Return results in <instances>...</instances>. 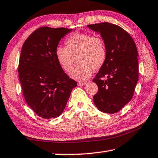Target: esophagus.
<instances>
[{
    "instance_id": "1",
    "label": "esophagus",
    "mask_w": 158,
    "mask_h": 158,
    "mask_svg": "<svg viewBox=\"0 0 158 158\" xmlns=\"http://www.w3.org/2000/svg\"><path fill=\"white\" fill-rule=\"evenodd\" d=\"M86 81H79V83H78V84L79 85H85V84H86Z\"/></svg>"
}]
</instances>
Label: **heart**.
Masks as SVG:
<instances>
[{
    "mask_svg": "<svg viewBox=\"0 0 158 158\" xmlns=\"http://www.w3.org/2000/svg\"><path fill=\"white\" fill-rule=\"evenodd\" d=\"M65 46L56 47V58L67 73L72 70L77 58L78 64L70 75L79 81L89 79L93 70H99L106 60L107 52L105 40L99 35L73 34L66 40Z\"/></svg>",
    "mask_w": 158,
    "mask_h": 158,
    "instance_id": "1",
    "label": "heart"
}]
</instances>
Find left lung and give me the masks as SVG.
Returning a JSON list of instances; mask_svg holds the SVG:
<instances>
[{"label": "left lung", "instance_id": "left-lung-1", "mask_svg": "<svg viewBox=\"0 0 158 158\" xmlns=\"http://www.w3.org/2000/svg\"><path fill=\"white\" fill-rule=\"evenodd\" d=\"M88 27L100 33L107 52L105 64L93 79L98 86L93 102L104 113H116L132 100L137 84V47L130 34L119 26L103 22Z\"/></svg>", "mask_w": 158, "mask_h": 158}]
</instances>
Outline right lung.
I'll return each instance as SVG.
<instances>
[{
  "label": "right lung",
  "mask_w": 158,
  "mask_h": 158,
  "mask_svg": "<svg viewBox=\"0 0 158 158\" xmlns=\"http://www.w3.org/2000/svg\"><path fill=\"white\" fill-rule=\"evenodd\" d=\"M72 29L40 27L23 43L19 63V78L28 106L42 118L63 113L77 82L69 78L56 58L59 41Z\"/></svg>",
  "instance_id": "obj_1"
}]
</instances>
